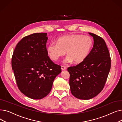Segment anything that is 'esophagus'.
I'll list each match as a JSON object with an SVG mask.
<instances>
[{
	"mask_svg": "<svg viewBox=\"0 0 122 122\" xmlns=\"http://www.w3.org/2000/svg\"><path fill=\"white\" fill-rule=\"evenodd\" d=\"M66 69H67V68L66 67H65V66H61L62 70H66Z\"/></svg>",
	"mask_w": 122,
	"mask_h": 122,
	"instance_id": "obj_1",
	"label": "esophagus"
}]
</instances>
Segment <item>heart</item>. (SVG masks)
<instances>
[{
  "label": "heart",
  "mask_w": 122,
  "mask_h": 122,
  "mask_svg": "<svg viewBox=\"0 0 122 122\" xmlns=\"http://www.w3.org/2000/svg\"><path fill=\"white\" fill-rule=\"evenodd\" d=\"M92 38L89 36L73 34L62 36L56 40V42L50 43L46 51L50 58L56 61L65 54L68 56L64 60L65 63L78 64L84 61L92 47Z\"/></svg>",
  "instance_id": "1"
}]
</instances>
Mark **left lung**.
<instances>
[{
  "label": "left lung",
  "mask_w": 122,
  "mask_h": 122,
  "mask_svg": "<svg viewBox=\"0 0 122 122\" xmlns=\"http://www.w3.org/2000/svg\"><path fill=\"white\" fill-rule=\"evenodd\" d=\"M93 48L85 60L79 65L68 68L72 94L80 99L88 100L103 89L111 67V58L103 38L92 33Z\"/></svg>",
  "instance_id": "left-lung-1"
}]
</instances>
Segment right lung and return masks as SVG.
I'll return each instance as SVG.
<instances>
[{"instance_id": "right-lung-1", "label": "right lung", "mask_w": 122, "mask_h": 122, "mask_svg": "<svg viewBox=\"0 0 122 122\" xmlns=\"http://www.w3.org/2000/svg\"><path fill=\"white\" fill-rule=\"evenodd\" d=\"M47 39L46 33L24 37L17 44L12 58V68L19 89L33 99L48 95L55 78L61 72V66L48 56Z\"/></svg>"}]
</instances>
